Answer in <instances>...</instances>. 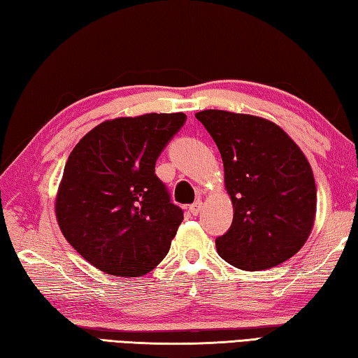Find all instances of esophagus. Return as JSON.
Returning a JSON list of instances; mask_svg holds the SVG:
<instances>
[{"mask_svg": "<svg viewBox=\"0 0 358 358\" xmlns=\"http://www.w3.org/2000/svg\"><path fill=\"white\" fill-rule=\"evenodd\" d=\"M201 208H202V201L198 199V201H194L190 207H188V210H190L192 215H198L201 212Z\"/></svg>", "mask_w": 358, "mask_h": 358, "instance_id": "1", "label": "esophagus"}]
</instances>
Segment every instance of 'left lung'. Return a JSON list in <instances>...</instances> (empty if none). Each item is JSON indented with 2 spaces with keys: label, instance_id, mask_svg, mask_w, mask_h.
Returning a JSON list of instances; mask_svg holds the SVG:
<instances>
[{
  "label": "left lung",
  "instance_id": "8db88e82",
  "mask_svg": "<svg viewBox=\"0 0 358 358\" xmlns=\"http://www.w3.org/2000/svg\"><path fill=\"white\" fill-rule=\"evenodd\" d=\"M194 117L218 146L234 204L231 227L215 240L221 259L259 271L293 257L316 212L313 173L299 146L259 117L215 109Z\"/></svg>",
  "mask_w": 358,
  "mask_h": 358
}]
</instances>
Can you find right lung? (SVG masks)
Returning <instances> with one entry per match:
<instances>
[{"instance_id": "right-lung-1", "label": "right lung", "mask_w": 358, "mask_h": 358, "mask_svg": "<svg viewBox=\"0 0 358 358\" xmlns=\"http://www.w3.org/2000/svg\"><path fill=\"white\" fill-rule=\"evenodd\" d=\"M185 113L104 121L74 146L64 168L56 217L66 241L101 271L140 278L170 251L184 220L156 174V160Z\"/></svg>"}]
</instances>
